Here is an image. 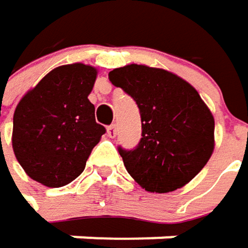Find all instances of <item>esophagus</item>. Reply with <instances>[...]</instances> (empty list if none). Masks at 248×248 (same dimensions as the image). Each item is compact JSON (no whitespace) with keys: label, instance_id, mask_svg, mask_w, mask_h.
Instances as JSON below:
<instances>
[{"label":"esophagus","instance_id":"esophagus-1","mask_svg":"<svg viewBox=\"0 0 248 248\" xmlns=\"http://www.w3.org/2000/svg\"><path fill=\"white\" fill-rule=\"evenodd\" d=\"M107 133H108V136H109L111 139H114V137L117 136V127H115V124H111V125H108V128H107Z\"/></svg>","mask_w":248,"mask_h":248}]
</instances>
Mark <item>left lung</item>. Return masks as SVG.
Listing matches in <instances>:
<instances>
[{
	"label": "left lung",
	"instance_id": "left-lung-1",
	"mask_svg": "<svg viewBox=\"0 0 248 248\" xmlns=\"http://www.w3.org/2000/svg\"><path fill=\"white\" fill-rule=\"evenodd\" d=\"M141 117V140L133 150L118 147L130 176L149 192L166 193L190 182L209 160L214 117L198 91L178 75L146 64L109 72Z\"/></svg>",
	"mask_w": 248,
	"mask_h": 248
}]
</instances>
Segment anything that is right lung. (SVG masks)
I'll use <instances>...</instances> for the list:
<instances>
[{
    "mask_svg": "<svg viewBox=\"0 0 248 248\" xmlns=\"http://www.w3.org/2000/svg\"><path fill=\"white\" fill-rule=\"evenodd\" d=\"M96 75L89 64H63L20 99L13 118V150L33 181L61 187L83 172L105 133L88 99Z\"/></svg>",
    "mask_w": 248,
    "mask_h": 248,
    "instance_id": "1",
    "label": "right lung"
}]
</instances>
